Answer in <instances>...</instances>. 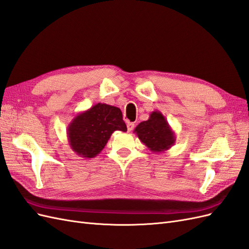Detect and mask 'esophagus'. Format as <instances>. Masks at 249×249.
I'll list each match as a JSON object with an SVG mask.
<instances>
[{
  "label": "esophagus",
  "mask_w": 249,
  "mask_h": 249,
  "mask_svg": "<svg viewBox=\"0 0 249 249\" xmlns=\"http://www.w3.org/2000/svg\"><path fill=\"white\" fill-rule=\"evenodd\" d=\"M126 127H127V131H129V132H132V131L134 130L135 124H134L133 123H127V124H126Z\"/></svg>",
  "instance_id": "obj_1"
}]
</instances>
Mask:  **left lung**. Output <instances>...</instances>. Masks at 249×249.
<instances>
[{
	"mask_svg": "<svg viewBox=\"0 0 249 249\" xmlns=\"http://www.w3.org/2000/svg\"><path fill=\"white\" fill-rule=\"evenodd\" d=\"M140 141L153 153L166 152L176 143V134L160 111H154L149 118L135 127Z\"/></svg>",
	"mask_w": 249,
	"mask_h": 249,
	"instance_id": "8db88e82",
	"label": "left lung"
}]
</instances>
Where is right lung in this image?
<instances>
[{
  "instance_id": "add662e5",
  "label": "right lung",
  "mask_w": 249,
  "mask_h": 249,
  "mask_svg": "<svg viewBox=\"0 0 249 249\" xmlns=\"http://www.w3.org/2000/svg\"><path fill=\"white\" fill-rule=\"evenodd\" d=\"M115 131L126 132V125L119 108L99 103L78 113L67 126L71 148L83 158H94L106 146Z\"/></svg>"
}]
</instances>
